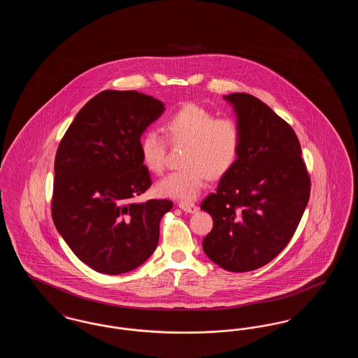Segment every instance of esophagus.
<instances>
[{
	"label": "esophagus",
	"mask_w": 358,
	"mask_h": 358,
	"mask_svg": "<svg viewBox=\"0 0 358 358\" xmlns=\"http://www.w3.org/2000/svg\"><path fill=\"white\" fill-rule=\"evenodd\" d=\"M178 206H180V209H182L187 213H196L199 210V206L196 204H192V203H180Z\"/></svg>",
	"instance_id": "34e87169"
}]
</instances>
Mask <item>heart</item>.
I'll return each instance as SVG.
<instances>
[{
  "instance_id": "heart-1",
  "label": "heart",
  "mask_w": 358,
  "mask_h": 358,
  "mask_svg": "<svg viewBox=\"0 0 358 358\" xmlns=\"http://www.w3.org/2000/svg\"><path fill=\"white\" fill-rule=\"evenodd\" d=\"M171 145H185L181 157L184 168L161 178L155 190L162 197L181 201L196 199L206 178H222L238 159L241 129L231 117L215 114L196 103H187L166 122ZM139 154L148 171L159 174L166 164L168 142L157 130H146L139 139Z\"/></svg>"
}]
</instances>
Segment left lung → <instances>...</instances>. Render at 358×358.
<instances>
[{
	"mask_svg": "<svg viewBox=\"0 0 358 358\" xmlns=\"http://www.w3.org/2000/svg\"><path fill=\"white\" fill-rule=\"evenodd\" d=\"M224 99L238 117L241 146L234 168L201 204L213 219L203 248L224 270L247 273L289 244L308 203L310 177L286 120L250 94Z\"/></svg>",
	"mask_w": 358,
	"mask_h": 358,
	"instance_id": "obj_1",
	"label": "left lung"
}]
</instances>
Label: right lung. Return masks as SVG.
I'll use <instances>...</instances> for the list:
<instances>
[{
    "label": "right lung",
    "mask_w": 358,
    "mask_h": 358,
    "mask_svg": "<svg viewBox=\"0 0 358 358\" xmlns=\"http://www.w3.org/2000/svg\"><path fill=\"white\" fill-rule=\"evenodd\" d=\"M165 104L106 90L78 113L55 158L52 219L72 252L98 273H129L157 248L169 200L133 203L150 185L139 139Z\"/></svg>",
    "instance_id": "obj_1"
}]
</instances>
